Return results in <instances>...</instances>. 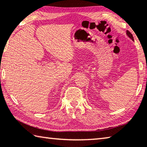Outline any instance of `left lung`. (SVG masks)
<instances>
[{
  "label": "left lung",
  "mask_w": 147,
  "mask_h": 147,
  "mask_svg": "<svg viewBox=\"0 0 147 147\" xmlns=\"http://www.w3.org/2000/svg\"><path fill=\"white\" fill-rule=\"evenodd\" d=\"M127 35L128 36V37H129V38H130L132 40V41H134V38H133V36H132V34L130 33V32L129 31H127Z\"/></svg>",
  "instance_id": "1"
}]
</instances>
